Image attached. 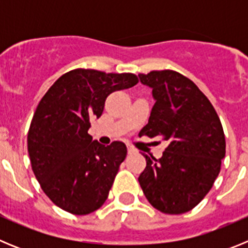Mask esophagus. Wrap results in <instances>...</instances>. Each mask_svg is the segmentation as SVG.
<instances>
[{"label": "esophagus", "instance_id": "34e87169", "mask_svg": "<svg viewBox=\"0 0 248 248\" xmlns=\"http://www.w3.org/2000/svg\"><path fill=\"white\" fill-rule=\"evenodd\" d=\"M126 146H128V154H135V153H137V149H135L133 145L128 144Z\"/></svg>", "mask_w": 248, "mask_h": 248}]
</instances>
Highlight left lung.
I'll return each mask as SVG.
<instances>
[{
  "label": "left lung",
  "instance_id": "1",
  "mask_svg": "<svg viewBox=\"0 0 248 248\" xmlns=\"http://www.w3.org/2000/svg\"><path fill=\"white\" fill-rule=\"evenodd\" d=\"M153 89L155 104L139 137L160 138L168 148L160 159L144 155L139 184L151 206L164 214L192 210L211 190L226 154L217 113L192 80L175 71L139 74Z\"/></svg>",
  "mask_w": 248,
  "mask_h": 248
}]
</instances>
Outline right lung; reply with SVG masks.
I'll return each mask as SVG.
<instances>
[{
	"label": "right lung",
	"mask_w": 248,
	"mask_h": 248,
	"mask_svg": "<svg viewBox=\"0 0 248 248\" xmlns=\"http://www.w3.org/2000/svg\"><path fill=\"white\" fill-rule=\"evenodd\" d=\"M138 82L133 73L78 68L59 77L37 105L27 135L31 165L45 194L64 211L88 215L108 198L126 146L102 145L88 129L109 94Z\"/></svg>",
	"instance_id": "right-lung-1"
}]
</instances>
